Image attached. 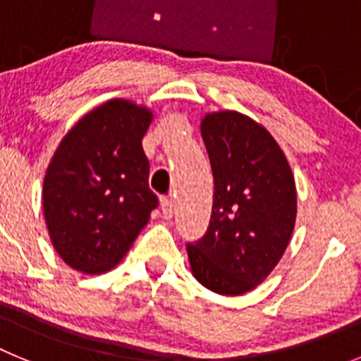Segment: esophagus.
<instances>
[{
    "instance_id": "obj_1",
    "label": "esophagus",
    "mask_w": 361,
    "mask_h": 361,
    "mask_svg": "<svg viewBox=\"0 0 361 361\" xmlns=\"http://www.w3.org/2000/svg\"><path fill=\"white\" fill-rule=\"evenodd\" d=\"M161 208H162V215H164V219L170 220L175 213L173 199H171V197H164V199L161 200Z\"/></svg>"
}]
</instances>
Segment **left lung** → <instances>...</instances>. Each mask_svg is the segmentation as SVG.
I'll list each match as a JSON object with an SVG mask.
<instances>
[{
  "instance_id": "1",
  "label": "left lung",
  "mask_w": 361,
  "mask_h": 361,
  "mask_svg": "<svg viewBox=\"0 0 361 361\" xmlns=\"http://www.w3.org/2000/svg\"><path fill=\"white\" fill-rule=\"evenodd\" d=\"M200 133L215 190L208 231L186 247L191 273L209 291L244 295L288 250L296 220L295 175L275 137L240 111H209Z\"/></svg>"
}]
</instances>
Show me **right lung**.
<instances>
[{
	"label": "right lung",
	"mask_w": 361,
	"mask_h": 361,
	"mask_svg": "<svg viewBox=\"0 0 361 361\" xmlns=\"http://www.w3.org/2000/svg\"><path fill=\"white\" fill-rule=\"evenodd\" d=\"M152 121V108L110 99L57 145L44 171L43 215L54 250L72 269H114L157 208L142 149Z\"/></svg>",
	"instance_id": "right-lung-1"
}]
</instances>
